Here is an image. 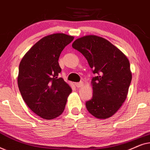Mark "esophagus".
Returning <instances> with one entry per match:
<instances>
[{"mask_svg": "<svg viewBox=\"0 0 150 150\" xmlns=\"http://www.w3.org/2000/svg\"><path fill=\"white\" fill-rule=\"evenodd\" d=\"M75 85L76 87L77 88H80V87H82L83 86V82H79V83H75Z\"/></svg>", "mask_w": 150, "mask_h": 150, "instance_id": "esophagus-1", "label": "esophagus"}]
</instances>
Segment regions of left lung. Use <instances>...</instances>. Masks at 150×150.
<instances>
[{
  "label": "left lung",
  "instance_id": "left-lung-1",
  "mask_svg": "<svg viewBox=\"0 0 150 150\" xmlns=\"http://www.w3.org/2000/svg\"><path fill=\"white\" fill-rule=\"evenodd\" d=\"M72 48L83 54L96 76L91 80L93 96L86 107L98 119L113 115L124 103L132 81L126 55L107 40L86 35L76 40Z\"/></svg>",
  "mask_w": 150,
  "mask_h": 150
}]
</instances>
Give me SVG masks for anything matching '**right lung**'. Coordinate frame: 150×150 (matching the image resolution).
Returning a JSON list of instances; mask_svg holds the SVG:
<instances>
[{"instance_id":"add662e5","label":"right lung","mask_w":150,"mask_h":150,"mask_svg":"<svg viewBox=\"0 0 150 150\" xmlns=\"http://www.w3.org/2000/svg\"><path fill=\"white\" fill-rule=\"evenodd\" d=\"M74 37L64 33L47 35L32 46L20 61L18 85L30 110L45 120L62 114L71 88L62 78L59 58Z\"/></svg>"}]
</instances>
